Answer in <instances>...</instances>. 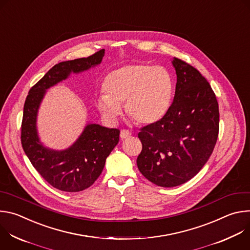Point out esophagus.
<instances>
[{
	"instance_id": "obj_1",
	"label": "esophagus",
	"mask_w": 250,
	"mask_h": 250,
	"mask_svg": "<svg viewBox=\"0 0 250 250\" xmlns=\"http://www.w3.org/2000/svg\"><path fill=\"white\" fill-rule=\"evenodd\" d=\"M129 135H131V132H130L129 130H127V129H122V130H121V138H122V139L126 138V137H128Z\"/></svg>"
}]
</instances>
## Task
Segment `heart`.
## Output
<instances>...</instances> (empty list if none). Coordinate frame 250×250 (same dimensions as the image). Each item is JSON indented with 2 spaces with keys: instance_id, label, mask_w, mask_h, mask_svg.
Instances as JSON below:
<instances>
[{
  "instance_id": "obj_1",
  "label": "heart",
  "mask_w": 250,
  "mask_h": 250,
  "mask_svg": "<svg viewBox=\"0 0 250 250\" xmlns=\"http://www.w3.org/2000/svg\"><path fill=\"white\" fill-rule=\"evenodd\" d=\"M105 94L97 105L104 117L115 122L125 104L127 116L136 124L151 125L167 114L173 95V80L161 66L134 63L114 70L104 82Z\"/></svg>"
}]
</instances>
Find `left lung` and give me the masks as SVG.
Segmentation results:
<instances>
[{
    "label": "left lung",
    "mask_w": 250,
    "mask_h": 250,
    "mask_svg": "<svg viewBox=\"0 0 250 250\" xmlns=\"http://www.w3.org/2000/svg\"><path fill=\"white\" fill-rule=\"evenodd\" d=\"M173 103L158 123L140 128V173L160 187L184 184L203 168L217 144L219 104L209 83L186 61L174 57Z\"/></svg>",
    "instance_id": "obj_1"
}]
</instances>
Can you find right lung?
<instances>
[{
	"label": "right lung",
	"mask_w": 250,
	"mask_h": 250,
	"mask_svg": "<svg viewBox=\"0 0 250 250\" xmlns=\"http://www.w3.org/2000/svg\"><path fill=\"white\" fill-rule=\"evenodd\" d=\"M104 55L101 49L94 54L60 62L33 85L25 99L21 141L32 166L52 187L64 192H80L94 184L101 175L106 157L118 145L120 129L88 125L70 148L49 150L40 142L37 133V114L45 90L66 79L70 72H81L100 64Z\"/></svg>",
	"instance_id": "obj_1"
}]
</instances>
